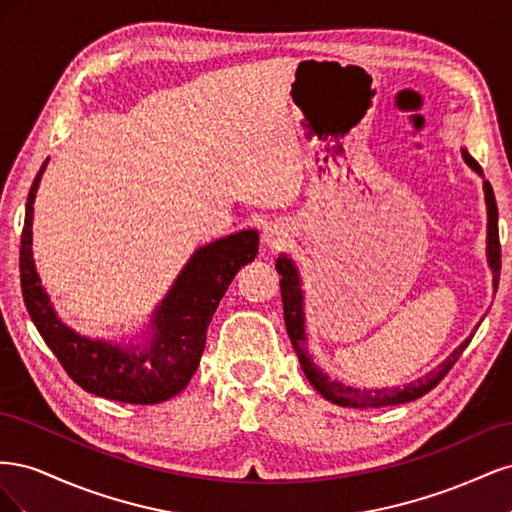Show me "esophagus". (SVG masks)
Listing matches in <instances>:
<instances>
[{
    "label": "esophagus",
    "mask_w": 512,
    "mask_h": 512,
    "mask_svg": "<svg viewBox=\"0 0 512 512\" xmlns=\"http://www.w3.org/2000/svg\"><path fill=\"white\" fill-rule=\"evenodd\" d=\"M286 239H288V230L284 224L269 222L262 226V243L271 247V250H277V247L284 245Z\"/></svg>",
    "instance_id": "obj_1"
}]
</instances>
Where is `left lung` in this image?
Returning a JSON list of instances; mask_svg holds the SVG:
<instances>
[{
  "label": "left lung",
  "instance_id": "8db88e82",
  "mask_svg": "<svg viewBox=\"0 0 512 512\" xmlns=\"http://www.w3.org/2000/svg\"><path fill=\"white\" fill-rule=\"evenodd\" d=\"M461 158L466 160V164L474 170V173L483 179V192H485V205H487V265L493 273V292L498 290V282H500V235H498V205H495V196L489 181H485L483 177V168L478 166V162L470 156L468 149H461ZM277 273L282 275L280 280V288H282V303H284V320H286V331L290 342L294 346V352L299 356V363L305 378L309 380V384L324 397L333 401L337 406L344 408H384V406H399V404H408V401H414L418 397H423L425 393H429L433 386H438L440 380L451 371V367L457 363V359L461 356V352L468 348V344L472 342V337L478 329V324L483 322L480 320L474 331L463 339V342L446 356V359L433 367L429 374H425L423 378L412 380L406 386H382V389H359V386H350L339 382L335 378H331L329 374L314 363L312 356H309V348H307V333H305V292H303V280L297 262H294L288 254H280L275 262Z\"/></svg>",
  "mask_w": 512,
  "mask_h": 512
}]
</instances>
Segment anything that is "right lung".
<instances>
[{
  "instance_id": "obj_1",
  "label": "right lung",
  "mask_w": 512,
  "mask_h": 512,
  "mask_svg": "<svg viewBox=\"0 0 512 512\" xmlns=\"http://www.w3.org/2000/svg\"><path fill=\"white\" fill-rule=\"evenodd\" d=\"M46 164L49 158L27 194L19 258L23 301L38 333L87 393L141 406L175 397L194 376L224 292L258 254V230H241L198 247L141 333L119 342L81 335L57 316L34 262V203Z\"/></svg>"
}]
</instances>
